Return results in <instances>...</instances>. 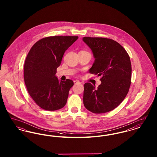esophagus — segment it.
Instances as JSON below:
<instances>
[{
	"instance_id": "obj_1",
	"label": "esophagus",
	"mask_w": 157,
	"mask_h": 157,
	"mask_svg": "<svg viewBox=\"0 0 157 157\" xmlns=\"http://www.w3.org/2000/svg\"><path fill=\"white\" fill-rule=\"evenodd\" d=\"M74 83H75V84H76V83H80V82H79V81H77V80H75V81H74Z\"/></svg>"
}]
</instances>
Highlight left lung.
Listing matches in <instances>:
<instances>
[{"label":"left lung","instance_id":"left-lung-1","mask_svg":"<svg viewBox=\"0 0 157 157\" xmlns=\"http://www.w3.org/2000/svg\"><path fill=\"white\" fill-rule=\"evenodd\" d=\"M95 58L90 73L101 76L97 88L84 85L83 101L90 112L102 113L116 108L126 97L131 83V63L125 49L117 42L105 37H83Z\"/></svg>","mask_w":157,"mask_h":157}]
</instances>
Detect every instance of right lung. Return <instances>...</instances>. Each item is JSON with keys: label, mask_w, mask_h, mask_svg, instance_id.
Wrapping results in <instances>:
<instances>
[{"label": "right lung", "mask_w": 157, "mask_h": 157, "mask_svg": "<svg viewBox=\"0 0 157 157\" xmlns=\"http://www.w3.org/2000/svg\"><path fill=\"white\" fill-rule=\"evenodd\" d=\"M78 36L44 37L31 48L24 64V81L35 103L47 111L62 108L67 102L74 82L59 81L56 76L65 52Z\"/></svg>", "instance_id": "add662e5"}]
</instances>
